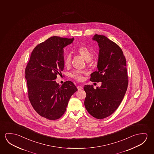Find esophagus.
I'll return each mask as SVG.
<instances>
[{
	"label": "esophagus",
	"mask_w": 154,
	"mask_h": 154,
	"mask_svg": "<svg viewBox=\"0 0 154 154\" xmlns=\"http://www.w3.org/2000/svg\"><path fill=\"white\" fill-rule=\"evenodd\" d=\"M77 88H78V89L79 91H80L83 89V87H82V86H81V85H78V86L77 87Z\"/></svg>",
	"instance_id": "34e87169"
}]
</instances>
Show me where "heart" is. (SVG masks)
I'll return each mask as SVG.
<instances>
[{"label": "heart", "mask_w": 154, "mask_h": 154, "mask_svg": "<svg viewBox=\"0 0 154 154\" xmlns=\"http://www.w3.org/2000/svg\"><path fill=\"white\" fill-rule=\"evenodd\" d=\"M78 54L82 57L85 61L89 62L93 58V54L90 50L85 47H80L77 49ZM71 57L69 54H67L64 59V65L66 67H69L71 65ZM85 72L75 71L72 74L71 76L74 79L78 81H82L84 79L83 75H85Z\"/></svg>", "instance_id": "b5f03b06"}]
</instances>
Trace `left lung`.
I'll use <instances>...</instances> for the list:
<instances>
[{
  "label": "left lung",
  "instance_id": "obj_1",
  "mask_svg": "<svg viewBox=\"0 0 154 154\" xmlns=\"http://www.w3.org/2000/svg\"><path fill=\"white\" fill-rule=\"evenodd\" d=\"M93 39L97 42L100 50L97 70L91 74L90 80L101 82L102 85L96 89L92 85L84 86V104L90 115L102 119L117 109L126 92V60L122 49L106 37L96 34Z\"/></svg>",
  "mask_w": 154,
  "mask_h": 154
}]
</instances>
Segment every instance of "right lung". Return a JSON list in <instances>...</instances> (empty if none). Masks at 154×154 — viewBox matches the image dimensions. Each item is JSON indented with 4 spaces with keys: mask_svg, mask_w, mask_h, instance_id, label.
Masks as SVG:
<instances>
[{
    "mask_svg": "<svg viewBox=\"0 0 154 154\" xmlns=\"http://www.w3.org/2000/svg\"><path fill=\"white\" fill-rule=\"evenodd\" d=\"M73 40L52 36L38 44L25 69L30 102L38 115L48 119L61 117L71 96L78 91L71 81L61 85L55 81L64 68L63 48Z\"/></svg>",
    "mask_w": 154,
    "mask_h": 154,
    "instance_id": "obj_1",
    "label": "right lung"
}]
</instances>
